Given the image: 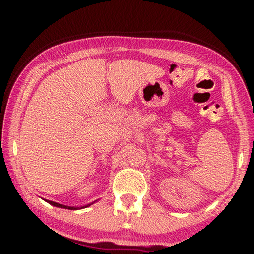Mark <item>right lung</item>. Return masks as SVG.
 <instances>
[{
  "label": "right lung",
  "mask_w": 254,
  "mask_h": 254,
  "mask_svg": "<svg viewBox=\"0 0 254 254\" xmlns=\"http://www.w3.org/2000/svg\"><path fill=\"white\" fill-rule=\"evenodd\" d=\"M47 203H49L50 205L56 206V207H60V208H66V209H78V207H70V206H65V205H62V204H58V203H55V201H51V200H46ZM88 206V205H87ZM87 206H85V207H87ZM83 208V207H81Z\"/></svg>",
  "instance_id": "add662e5"
}]
</instances>
